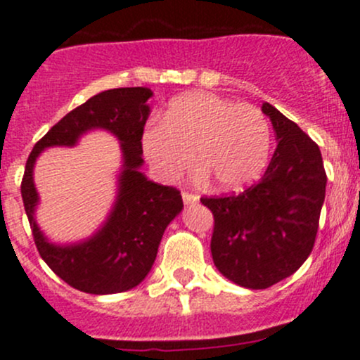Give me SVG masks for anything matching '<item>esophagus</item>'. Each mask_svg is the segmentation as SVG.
<instances>
[{
	"instance_id": "esophagus-1",
	"label": "esophagus",
	"mask_w": 360,
	"mask_h": 360,
	"mask_svg": "<svg viewBox=\"0 0 360 360\" xmlns=\"http://www.w3.org/2000/svg\"><path fill=\"white\" fill-rule=\"evenodd\" d=\"M183 202L186 203V205H190V203H197L198 202V197L193 193H188V191H184L183 193Z\"/></svg>"
}]
</instances>
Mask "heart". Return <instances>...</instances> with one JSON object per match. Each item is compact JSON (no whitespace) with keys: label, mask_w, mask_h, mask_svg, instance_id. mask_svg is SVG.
Wrapping results in <instances>:
<instances>
[{"label":"heart","mask_w":360,"mask_h":360,"mask_svg":"<svg viewBox=\"0 0 360 360\" xmlns=\"http://www.w3.org/2000/svg\"><path fill=\"white\" fill-rule=\"evenodd\" d=\"M143 153L163 181H176L191 163L217 190H238L266 167L270 125L256 106L209 92L181 96L160 125L143 136Z\"/></svg>","instance_id":"heart-1"}]
</instances>
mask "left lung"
<instances>
[{"instance_id": "1", "label": "left lung", "mask_w": 360, "mask_h": 360, "mask_svg": "<svg viewBox=\"0 0 360 360\" xmlns=\"http://www.w3.org/2000/svg\"><path fill=\"white\" fill-rule=\"evenodd\" d=\"M261 111L278 143L259 183L238 195L200 198L214 216V264L248 289L270 288L307 261L328 183L317 144L271 104Z\"/></svg>"}]
</instances>
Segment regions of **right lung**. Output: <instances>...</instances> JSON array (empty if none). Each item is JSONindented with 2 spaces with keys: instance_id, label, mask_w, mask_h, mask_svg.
<instances>
[{
  "instance_id": "1",
  "label": "right lung",
  "mask_w": 360,
  "mask_h": 360,
  "mask_svg": "<svg viewBox=\"0 0 360 360\" xmlns=\"http://www.w3.org/2000/svg\"><path fill=\"white\" fill-rule=\"evenodd\" d=\"M151 96L153 92L146 86H127L90 97L34 144L25 163L20 193L36 248L53 274L78 291L115 294L139 285L153 266L163 231L183 210V198L176 188L153 183L141 172V139ZM97 128L108 129L120 141L124 163L115 205L92 238L75 245H52L34 219L39 201L32 179L35 158L46 147L75 146L83 133Z\"/></svg>"
}]
</instances>
